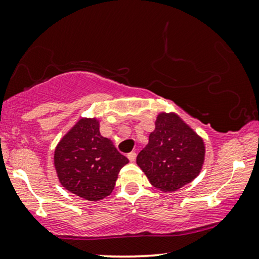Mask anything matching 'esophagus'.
Returning a JSON list of instances; mask_svg holds the SVG:
<instances>
[{"instance_id": "1", "label": "esophagus", "mask_w": 259, "mask_h": 259, "mask_svg": "<svg viewBox=\"0 0 259 259\" xmlns=\"http://www.w3.org/2000/svg\"><path fill=\"white\" fill-rule=\"evenodd\" d=\"M127 158L130 159V161H134V160H136V158H137V153H136V152H131V153L127 154Z\"/></svg>"}]
</instances>
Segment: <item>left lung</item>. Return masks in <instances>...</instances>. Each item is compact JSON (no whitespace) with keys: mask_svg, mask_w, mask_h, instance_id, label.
<instances>
[{"mask_svg":"<svg viewBox=\"0 0 259 259\" xmlns=\"http://www.w3.org/2000/svg\"><path fill=\"white\" fill-rule=\"evenodd\" d=\"M205 160V144L176 113H159L148 144L137 164L155 189L175 192L199 175Z\"/></svg>","mask_w":259,"mask_h":259,"instance_id":"left-lung-1","label":"left lung"}]
</instances>
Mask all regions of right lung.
Listing matches in <instances>:
<instances>
[{
  "mask_svg": "<svg viewBox=\"0 0 259 259\" xmlns=\"http://www.w3.org/2000/svg\"><path fill=\"white\" fill-rule=\"evenodd\" d=\"M97 118H81L54 152L59 182L67 191L90 201L112 193L122 166L128 162L112 140L102 137Z\"/></svg>",
  "mask_w": 259,
  "mask_h": 259,
  "instance_id": "1",
  "label": "right lung"
}]
</instances>
